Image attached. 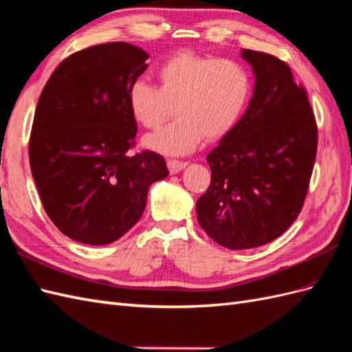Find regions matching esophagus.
Returning a JSON list of instances; mask_svg holds the SVG:
<instances>
[{"label": "esophagus", "mask_w": 352, "mask_h": 352, "mask_svg": "<svg viewBox=\"0 0 352 352\" xmlns=\"http://www.w3.org/2000/svg\"><path fill=\"white\" fill-rule=\"evenodd\" d=\"M166 165H168V169H169L170 174H177V173H179V170H182L183 168L187 166V162H182V160H168Z\"/></svg>", "instance_id": "1"}]
</instances>
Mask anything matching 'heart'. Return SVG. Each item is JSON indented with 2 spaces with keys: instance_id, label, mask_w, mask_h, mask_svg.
Instances as JSON below:
<instances>
[{
  "instance_id": "heart-1",
  "label": "heart",
  "mask_w": 352,
  "mask_h": 352,
  "mask_svg": "<svg viewBox=\"0 0 352 352\" xmlns=\"http://www.w3.org/2000/svg\"><path fill=\"white\" fill-rule=\"evenodd\" d=\"M160 87L137 80L128 90V105L142 128L155 131L170 116L177 120L150 135L146 144L166 155H187L204 137L219 140L228 135L244 114L253 82L244 65L196 53H179L157 71Z\"/></svg>"
}]
</instances>
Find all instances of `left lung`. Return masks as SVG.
Segmentation results:
<instances>
[{
	"mask_svg": "<svg viewBox=\"0 0 352 352\" xmlns=\"http://www.w3.org/2000/svg\"><path fill=\"white\" fill-rule=\"evenodd\" d=\"M256 85L247 111L206 160L211 184L196 202L197 221L229 250L265 245L302 211L318 131L308 94L284 60L244 49Z\"/></svg>",
	"mask_w": 352,
	"mask_h": 352,
	"instance_id": "1",
	"label": "left lung"
}]
</instances>
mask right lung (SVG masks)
<instances>
[{
    "mask_svg": "<svg viewBox=\"0 0 352 352\" xmlns=\"http://www.w3.org/2000/svg\"><path fill=\"white\" fill-rule=\"evenodd\" d=\"M147 59V52L122 41L76 52L53 71L35 108V186L53 224L82 244L122 238L141 219L150 184L169 174L157 153H129L137 122L128 90Z\"/></svg>",
    "mask_w": 352,
    "mask_h": 352,
    "instance_id": "obj_1",
    "label": "right lung"
}]
</instances>
